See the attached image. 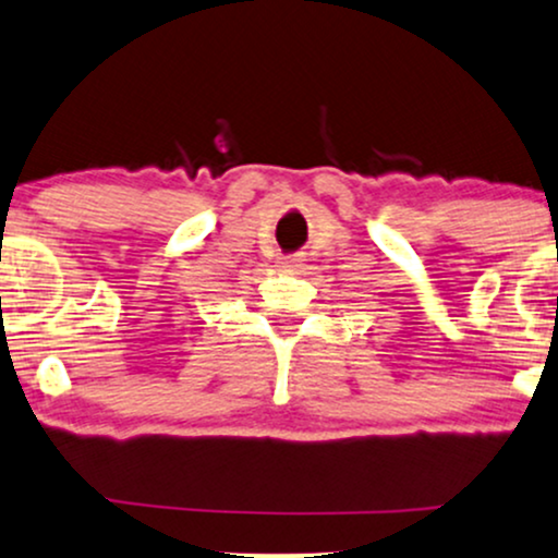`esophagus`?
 <instances>
[{
	"label": "esophagus",
	"instance_id": "34e87169",
	"mask_svg": "<svg viewBox=\"0 0 558 558\" xmlns=\"http://www.w3.org/2000/svg\"><path fill=\"white\" fill-rule=\"evenodd\" d=\"M279 266H281V268H298L300 260L292 258V256H284V258H279Z\"/></svg>",
	"mask_w": 558,
	"mask_h": 558
}]
</instances>
